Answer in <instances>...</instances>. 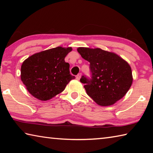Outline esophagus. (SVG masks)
Instances as JSON below:
<instances>
[{"mask_svg": "<svg viewBox=\"0 0 153 153\" xmlns=\"http://www.w3.org/2000/svg\"><path fill=\"white\" fill-rule=\"evenodd\" d=\"M81 76H82V74H81V73L79 74H77V77H76L77 79L79 80V79H80V78H81Z\"/></svg>", "mask_w": 153, "mask_h": 153, "instance_id": "34e87169", "label": "esophagus"}]
</instances>
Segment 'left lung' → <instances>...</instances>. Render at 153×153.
I'll use <instances>...</instances> for the list:
<instances>
[{
	"label": "left lung",
	"instance_id": "1",
	"mask_svg": "<svg viewBox=\"0 0 153 153\" xmlns=\"http://www.w3.org/2000/svg\"><path fill=\"white\" fill-rule=\"evenodd\" d=\"M77 52L90 63V77L82 76L87 94L98 105H113L126 95L132 84L129 65L117 55L100 48L79 47Z\"/></svg>",
	"mask_w": 153,
	"mask_h": 153
}]
</instances>
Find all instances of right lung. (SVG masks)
I'll return each instance as SVG.
<instances>
[{"label": "right lung", "mask_w": 153, "mask_h": 153, "mask_svg": "<svg viewBox=\"0 0 153 153\" xmlns=\"http://www.w3.org/2000/svg\"><path fill=\"white\" fill-rule=\"evenodd\" d=\"M72 48L61 46L36 53L24 61L21 79L33 97L40 100L51 99L63 91L75 78L65 57Z\"/></svg>", "instance_id": "right-lung-1"}]
</instances>
